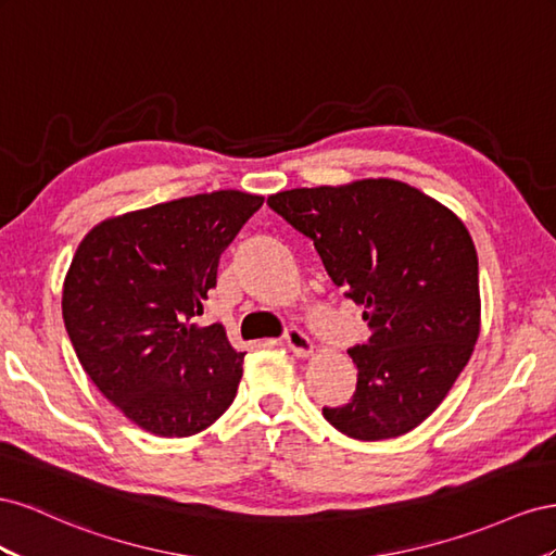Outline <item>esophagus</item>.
Segmentation results:
<instances>
[{
	"label": "esophagus",
	"mask_w": 556,
	"mask_h": 556,
	"mask_svg": "<svg viewBox=\"0 0 556 556\" xmlns=\"http://www.w3.org/2000/svg\"><path fill=\"white\" fill-rule=\"evenodd\" d=\"M283 342H287V346L295 356H309L314 349L312 340L300 328H287V332H283Z\"/></svg>",
	"instance_id": "esophagus-1"
}]
</instances>
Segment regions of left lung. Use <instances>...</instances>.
<instances>
[{"instance_id": "obj_1", "label": "left lung", "mask_w": 556, "mask_h": 556, "mask_svg": "<svg viewBox=\"0 0 556 556\" xmlns=\"http://www.w3.org/2000/svg\"><path fill=\"white\" fill-rule=\"evenodd\" d=\"M269 210L314 242L344 298L366 307L372 336L349 349L358 382L324 407L340 433L399 438L445 401L480 336L478 251L466 226L393 179L293 188Z\"/></svg>"}]
</instances>
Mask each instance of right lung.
Wrapping results in <instances>:
<instances>
[{
	"label": "right lung",
	"instance_id": "1",
	"mask_svg": "<svg viewBox=\"0 0 556 556\" xmlns=\"http://www.w3.org/2000/svg\"><path fill=\"white\" fill-rule=\"evenodd\" d=\"M263 198H181L109 218L78 244L62 319L84 370L125 417L163 438L204 431L230 407L244 352L195 326L220 253Z\"/></svg>",
	"mask_w": 556,
	"mask_h": 556
}]
</instances>
